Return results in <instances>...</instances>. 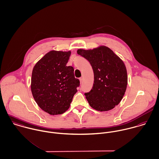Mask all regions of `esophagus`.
Returning <instances> with one entry per match:
<instances>
[{
	"label": "esophagus",
	"mask_w": 159,
	"mask_h": 159,
	"mask_svg": "<svg viewBox=\"0 0 159 159\" xmlns=\"http://www.w3.org/2000/svg\"><path fill=\"white\" fill-rule=\"evenodd\" d=\"M79 80H80V83H81L83 82V77H81V78H80Z\"/></svg>",
	"instance_id": "obj_1"
}]
</instances>
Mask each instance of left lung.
<instances>
[{
	"label": "left lung",
	"instance_id": "left-lung-1",
	"mask_svg": "<svg viewBox=\"0 0 159 159\" xmlns=\"http://www.w3.org/2000/svg\"><path fill=\"white\" fill-rule=\"evenodd\" d=\"M77 53L89 61L94 72L93 88L84 94L89 106L100 111L113 109L123 99L127 87V71L123 60L104 46L80 49Z\"/></svg>",
	"mask_w": 159,
	"mask_h": 159
}]
</instances>
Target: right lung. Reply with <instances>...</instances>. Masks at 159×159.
I'll return each mask as SVG.
<instances>
[{
  "mask_svg": "<svg viewBox=\"0 0 159 159\" xmlns=\"http://www.w3.org/2000/svg\"><path fill=\"white\" fill-rule=\"evenodd\" d=\"M71 51H51L34 65L31 89L39 107L50 115L62 114L70 107L80 86L74 68L66 66Z\"/></svg>",
  "mask_w": 159,
  "mask_h": 159,
  "instance_id": "1",
  "label": "right lung"
}]
</instances>
